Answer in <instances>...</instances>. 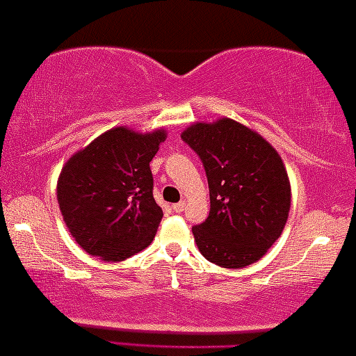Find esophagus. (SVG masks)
I'll list each match as a JSON object with an SVG mask.
<instances>
[{
	"instance_id": "1",
	"label": "esophagus",
	"mask_w": 356,
	"mask_h": 356,
	"mask_svg": "<svg viewBox=\"0 0 356 356\" xmlns=\"http://www.w3.org/2000/svg\"><path fill=\"white\" fill-rule=\"evenodd\" d=\"M184 207H186V202H184V201H181V202H177V204H173V206H172V209H173V211L175 212H183L184 211Z\"/></svg>"
}]
</instances>
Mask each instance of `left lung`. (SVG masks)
<instances>
[{
  "mask_svg": "<svg viewBox=\"0 0 356 356\" xmlns=\"http://www.w3.org/2000/svg\"><path fill=\"white\" fill-rule=\"evenodd\" d=\"M181 139L206 168L211 212L193 227L201 254L227 269L259 261L289 218L291 188L284 160L254 129L223 118L197 121Z\"/></svg>",
  "mask_w": 356,
  "mask_h": 356,
  "instance_id": "8db88e82",
  "label": "left lung"
}]
</instances>
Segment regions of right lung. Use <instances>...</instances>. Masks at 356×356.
Masks as SVG:
<instances>
[{
    "label": "right lung",
    "mask_w": 356,
    "mask_h": 356,
    "mask_svg": "<svg viewBox=\"0 0 356 356\" xmlns=\"http://www.w3.org/2000/svg\"><path fill=\"white\" fill-rule=\"evenodd\" d=\"M163 128L105 131L63 165L56 184L61 216L74 241L102 261L118 262L152 243L163 212L155 202L150 160Z\"/></svg>",
    "instance_id": "obj_1"
}]
</instances>
